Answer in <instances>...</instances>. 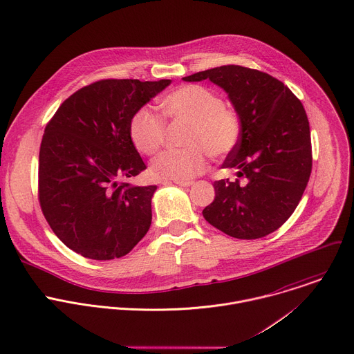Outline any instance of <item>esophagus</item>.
<instances>
[{"mask_svg": "<svg viewBox=\"0 0 354 354\" xmlns=\"http://www.w3.org/2000/svg\"><path fill=\"white\" fill-rule=\"evenodd\" d=\"M174 183H176L179 186H183V187H189V186L193 185V182H190V180H174Z\"/></svg>", "mask_w": 354, "mask_h": 354, "instance_id": "1", "label": "esophagus"}]
</instances>
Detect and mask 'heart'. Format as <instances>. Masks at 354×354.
<instances>
[{"label":"heart","instance_id":"b5f03b06","mask_svg":"<svg viewBox=\"0 0 354 354\" xmlns=\"http://www.w3.org/2000/svg\"><path fill=\"white\" fill-rule=\"evenodd\" d=\"M161 108L174 122L189 123L183 145L157 156L150 171L160 179L189 180L207 168V153L213 158L228 156L241 138V120L223 98L201 84H185L168 93ZM129 136L142 154H154L165 138V123L150 108L137 109L129 123Z\"/></svg>","mask_w":354,"mask_h":354}]
</instances>
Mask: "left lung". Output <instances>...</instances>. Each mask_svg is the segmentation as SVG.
Masks as SVG:
<instances>
[{
  "mask_svg": "<svg viewBox=\"0 0 354 354\" xmlns=\"http://www.w3.org/2000/svg\"><path fill=\"white\" fill-rule=\"evenodd\" d=\"M209 79L228 94L241 120V138L223 168L238 178L216 180L205 220L238 239L277 231L295 211L312 172V143L304 105L277 77L241 66H223L183 77Z\"/></svg>",
  "mask_w": 354,
  "mask_h": 354,
  "instance_id": "left-lung-1",
  "label": "left lung"
}]
</instances>
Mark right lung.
<instances>
[{
  "label": "right lung",
  "mask_w": 354,
  "mask_h": 354,
  "mask_svg": "<svg viewBox=\"0 0 354 354\" xmlns=\"http://www.w3.org/2000/svg\"><path fill=\"white\" fill-rule=\"evenodd\" d=\"M169 79H102L70 95L45 127L38 200L59 239L91 260L126 256L151 224L157 186H131L146 165L129 136L133 113Z\"/></svg>",
  "instance_id": "obj_1"
}]
</instances>
